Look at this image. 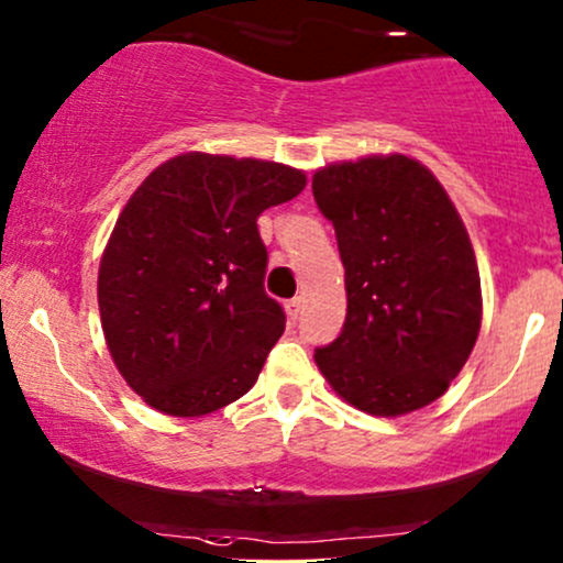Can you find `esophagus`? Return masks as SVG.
Here are the masks:
<instances>
[{
    "label": "esophagus",
    "instance_id": "obj_1",
    "mask_svg": "<svg viewBox=\"0 0 563 563\" xmlns=\"http://www.w3.org/2000/svg\"><path fill=\"white\" fill-rule=\"evenodd\" d=\"M286 312H288V320H291V323L299 320V314H301V299H299V296H296V299H291V301H286Z\"/></svg>",
    "mask_w": 563,
    "mask_h": 563
}]
</instances>
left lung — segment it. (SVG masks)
<instances>
[{"label":"left lung","instance_id":"left-lung-1","mask_svg":"<svg viewBox=\"0 0 563 563\" xmlns=\"http://www.w3.org/2000/svg\"><path fill=\"white\" fill-rule=\"evenodd\" d=\"M336 230L347 318L314 350L331 390L374 417H404L449 390L481 331V275L465 221L428 165L366 154L312 176Z\"/></svg>","mask_w":563,"mask_h":563}]
</instances>
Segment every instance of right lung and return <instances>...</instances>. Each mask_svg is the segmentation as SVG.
<instances>
[{"instance_id":"add662e5","label":"right lung","mask_w":563,"mask_h":563,"mask_svg":"<svg viewBox=\"0 0 563 563\" xmlns=\"http://www.w3.org/2000/svg\"><path fill=\"white\" fill-rule=\"evenodd\" d=\"M305 187L291 165L187 152L133 191L101 253L98 312L117 372L146 406L202 417L256 385L286 331L264 294L256 219Z\"/></svg>"}]
</instances>
